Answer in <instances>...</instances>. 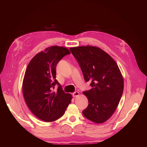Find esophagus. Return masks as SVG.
Instances as JSON below:
<instances>
[{
	"label": "esophagus",
	"instance_id": "esophagus-1",
	"mask_svg": "<svg viewBox=\"0 0 147 147\" xmlns=\"http://www.w3.org/2000/svg\"><path fill=\"white\" fill-rule=\"evenodd\" d=\"M80 95V93L78 92V91H76V92H74L73 94V97L74 98H76V97H78Z\"/></svg>",
	"mask_w": 147,
	"mask_h": 147
}]
</instances>
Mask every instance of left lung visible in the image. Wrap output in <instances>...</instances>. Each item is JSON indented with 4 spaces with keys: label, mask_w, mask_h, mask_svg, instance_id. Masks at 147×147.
Instances as JSON below:
<instances>
[{
    "label": "left lung",
    "mask_w": 147,
    "mask_h": 147,
    "mask_svg": "<svg viewBox=\"0 0 147 147\" xmlns=\"http://www.w3.org/2000/svg\"><path fill=\"white\" fill-rule=\"evenodd\" d=\"M70 50L86 81L91 82L92 87L82 92L89 102L82 114L95 123L105 122L116 111L124 88L123 77L116 62L97 47H76Z\"/></svg>",
    "instance_id": "obj_1"
}]
</instances>
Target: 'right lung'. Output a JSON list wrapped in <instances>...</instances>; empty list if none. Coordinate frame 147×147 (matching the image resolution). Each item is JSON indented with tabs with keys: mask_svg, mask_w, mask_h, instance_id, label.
<instances>
[{
	"mask_svg": "<svg viewBox=\"0 0 147 147\" xmlns=\"http://www.w3.org/2000/svg\"><path fill=\"white\" fill-rule=\"evenodd\" d=\"M70 51L52 46L38 53L30 61L24 76L22 90L31 112L45 122L55 121L65 114L72 95L65 93L56 79V67L60 60ZM57 83V91H52Z\"/></svg>",
	"mask_w": 147,
	"mask_h": 147,
	"instance_id": "1",
	"label": "right lung"
}]
</instances>
